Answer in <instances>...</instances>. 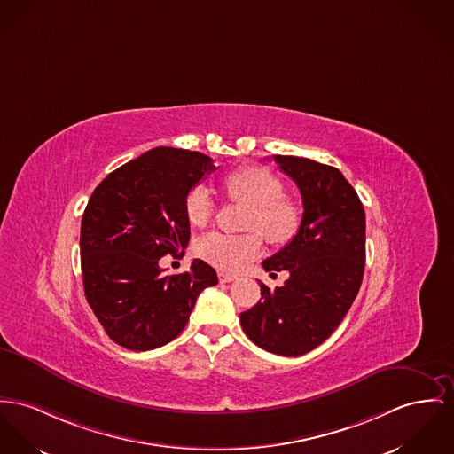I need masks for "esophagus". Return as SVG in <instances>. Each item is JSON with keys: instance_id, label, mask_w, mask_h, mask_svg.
<instances>
[{"instance_id": "1", "label": "esophagus", "mask_w": 454, "mask_h": 454, "mask_svg": "<svg viewBox=\"0 0 454 454\" xmlns=\"http://www.w3.org/2000/svg\"><path fill=\"white\" fill-rule=\"evenodd\" d=\"M236 278H238V277H236V275H232V273H218V280H220V282H223V284H225V282H232V280H236Z\"/></svg>"}]
</instances>
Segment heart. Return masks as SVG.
<instances>
[{"label": "heart", "mask_w": 454, "mask_h": 454, "mask_svg": "<svg viewBox=\"0 0 454 454\" xmlns=\"http://www.w3.org/2000/svg\"><path fill=\"white\" fill-rule=\"evenodd\" d=\"M225 191L232 201L251 207L242 236L212 232L198 244V253L223 270H239L263 251L262 233L267 241L284 244L293 239L301 223L300 203L284 194V184L278 176L265 167H242L231 172L225 181ZM215 212L212 192L207 185H194L185 198V213L192 225L203 227ZM261 233L258 235L257 232Z\"/></svg>", "instance_id": "b5f03b06"}]
</instances>
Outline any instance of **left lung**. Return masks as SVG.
<instances>
[{"label": "left lung", "mask_w": 454, "mask_h": 454, "mask_svg": "<svg viewBox=\"0 0 454 454\" xmlns=\"http://www.w3.org/2000/svg\"><path fill=\"white\" fill-rule=\"evenodd\" d=\"M300 187L301 225L263 262L287 270L282 287L260 284L262 300L242 311L246 335L262 349L301 356L339 327L355 301L364 270V210L353 185L335 168L308 158L273 156Z\"/></svg>", "instance_id": "8db88e82"}]
</instances>
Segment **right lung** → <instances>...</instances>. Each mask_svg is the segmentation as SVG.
Returning <instances> with one entry per match:
<instances>
[{
    "label": "right lung",
    "mask_w": 454,
    "mask_h": 454,
    "mask_svg": "<svg viewBox=\"0 0 454 454\" xmlns=\"http://www.w3.org/2000/svg\"><path fill=\"white\" fill-rule=\"evenodd\" d=\"M215 170L212 158L153 148L108 174L94 189L81 223L84 293L108 337L150 351L176 339L200 293L218 282L203 260L163 275L160 258L191 238L187 192Z\"/></svg>",
    "instance_id": "right-lung-1"
}]
</instances>
